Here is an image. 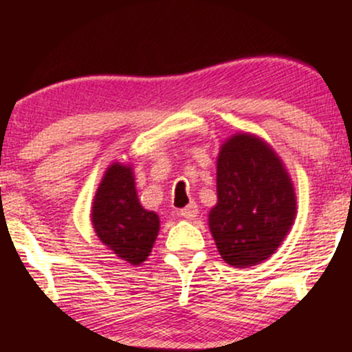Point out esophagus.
Listing matches in <instances>:
<instances>
[{
    "mask_svg": "<svg viewBox=\"0 0 352 352\" xmlns=\"http://www.w3.org/2000/svg\"><path fill=\"white\" fill-rule=\"evenodd\" d=\"M197 213H199V207H197L195 204H190L185 208L180 210L179 215L184 217V218H187V220H193V218L197 217Z\"/></svg>",
    "mask_w": 352,
    "mask_h": 352,
    "instance_id": "34e87169",
    "label": "esophagus"
}]
</instances>
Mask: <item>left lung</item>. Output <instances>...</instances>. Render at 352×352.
<instances>
[{"mask_svg": "<svg viewBox=\"0 0 352 352\" xmlns=\"http://www.w3.org/2000/svg\"><path fill=\"white\" fill-rule=\"evenodd\" d=\"M296 217V192L276 151L236 132L217 157V204L208 228L225 263L248 268L280 248Z\"/></svg>", "mask_w": 352, "mask_h": 352, "instance_id": "8db88e82", "label": "left lung"}]
</instances>
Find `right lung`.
Returning <instances> with one entry per match:
<instances>
[{"mask_svg": "<svg viewBox=\"0 0 352 352\" xmlns=\"http://www.w3.org/2000/svg\"><path fill=\"white\" fill-rule=\"evenodd\" d=\"M91 221L96 235L120 260L140 265L151 254L160 218L140 204L131 162H112L92 199Z\"/></svg>", "mask_w": 352, "mask_h": 352, "instance_id": "obj_1", "label": "right lung"}]
</instances>
